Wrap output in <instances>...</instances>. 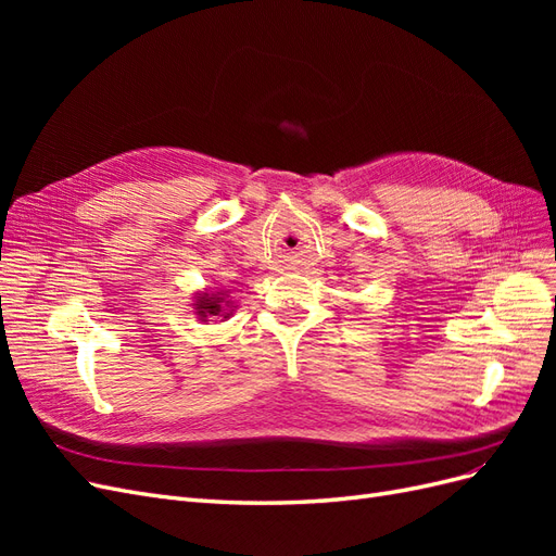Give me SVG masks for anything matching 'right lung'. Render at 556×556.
<instances>
[{
    "mask_svg": "<svg viewBox=\"0 0 556 556\" xmlns=\"http://www.w3.org/2000/svg\"><path fill=\"white\" fill-rule=\"evenodd\" d=\"M220 296H199V301H197V313L201 315V317H206V315H220V311H223V306H220Z\"/></svg>",
    "mask_w": 556,
    "mask_h": 556,
    "instance_id": "obj_1",
    "label": "right lung"
}]
</instances>
